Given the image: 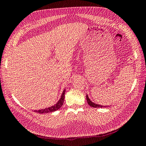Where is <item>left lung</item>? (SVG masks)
<instances>
[{"label": "left lung", "instance_id": "left-lung-1", "mask_svg": "<svg viewBox=\"0 0 146 146\" xmlns=\"http://www.w3.org/2000/svg\"><path fill=\"white\" fill-rule=\"evenodd\" d=\"M86 100H87V102H88V104H89V105L92 107H95V108H96V107H98V108H99V107H109L107 106H101V105H99V104H95L93 103V102H92L90 100V99L89 98L88 96V95H86Z\"/></svg>", "mask_w": 146, "mask_h": 146}]
</instances>
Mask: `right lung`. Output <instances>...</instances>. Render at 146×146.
<instances>
[{
	"instance_id": "obj_1",
	"label": "right lung",
	"mask_w": 146,
	"mask_h": 146,
	"mask_svg": "<svg viewBox=\"0 0 146 146\" xmlns=\"http://www.w3.org/2000/svg\"><path fill=\"white\" fill-rule=\"evenodd\" d=\"M65 89H64V90L63 91V93L62 94L61 97L60 98V100L58 101L57 103L56 104H54V106L48 107V108H46V109L38 110V111L36 110V111H34V112H37V113H40V114H42V113L44 114V113H49V112H52L57 111L58 109L61 108L63 104H64V98H65Z\"/></svg>"
}]
</instances>
